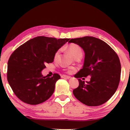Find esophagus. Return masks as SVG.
I'll use <instances>...</instances> for the list:
<instances>
[{"label": "esophagus", "instance_id": "1", "mask_svg": "<svg viewBox=\"0 0 130 130\" xmlns=\"http://www.w3.org/2000/svg\"><path fill=\"white\" fill-rule=\"evenodd\" d=\"M70 77H71L70 76H67V75H63V76H61V78H64V79H70Z\"/></svg>", "mask_w": 130, "mask_h": 130}]
</instances>
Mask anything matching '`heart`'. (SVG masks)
I'll return each instance as SVG.
<instances>
[{"label": "heart", "instance_id": "obj_1", "mask_svg": "<svg viewBox=\"0 0 130 130\" xmlns=\"http://www.w3.org/2000/svg\"><path fill=\"white\" fill-rule=\"evenodd\" d=\"M67 50H68L69 52L74 57V58L76 56H79V55H82V50L81 47L77 44H71L67 47ZM60 50H58L54 54V58L56 59L58 57V55L60 53Z\"/></svg>", "mask_w": 130, "mask_h": 130}]
</instances>
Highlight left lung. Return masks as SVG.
Here are the masks:
<instances>
[{
    "label": "left lung",
    "mask_w": 130,
    "mask_h": 130,
    "mask_svg": "<svg viewBox=\"0 0 130 130\" xmlns=\"http://www.w3.org/2000/svg\"><path fill=\"white\" fill-rule=\"evenodd\" d=\"M69 42L79 45L85 53L83 68L74 75L79 78V85L73 95L86 105L104 104L112 96L120 83L121 66L118 55L105 42L93 37L72 38ZM88 75L91 77L86 83L79 79Z\"/></svg>",
    "instance_id": "obj_1"
}]
</instances>
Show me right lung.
Instances as JSON below:
<instances>
[{
    "label": "right lung",
    "mask_w": 130,
    "mask_h": 130,
    "mask_svg": "<svg viewBox=\"0 0 130 130\" xmlns=\"http://www.w3.org/2000/svg\"><path fill=\"white\" fill-rule=\"evenodd\" d=\"M70 40L37 37L15 50L8 62L7 79L15 95L26 104H40L49 99L58 74L45 78L41 74L45 64L53 63L57 51Z\"/></svg>",
    "instance_id": "1"
}]
</instances>
